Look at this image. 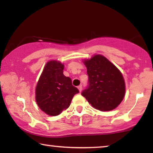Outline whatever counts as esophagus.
<instances>
[{"mask_svg":"<svg viewBox=\"0 0 153 153\" xmlns=\"http://www.w3.org/2000/svg\"><path fill=\"white\" fill-rule=\"evenodd\" d=\"M77 88H78V90H79V92H81V91H82V86H81V85H79V86H77Z\"/></svg>","mask_w":153,"mask_h":153,"instance_id":"1","label":"esophagus"}]
</instances>
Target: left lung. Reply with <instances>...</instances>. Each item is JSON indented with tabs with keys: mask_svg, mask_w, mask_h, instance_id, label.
I'll list each match as a JSON object with an SVG mask.
<instances>
[{
	"mask_svg": "<svg viewBox=\"0 0 153 153\" xmlns=\"http://www.w3.org/2000/svg\"><path fill=\"white\" fill-rule=\"evenodd\" d=\"M88 76V86L82 95L96 109L108 111L122 101L126 86L121 71L101 55L84 61Z\"/></svg>",
	"mask_w": 153,
	"mask_h": 153,
	"instance_id": "1",
	"label": "left lung"
}]
</instances>
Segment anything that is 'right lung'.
<instances>
[{"mask_svg":"<svg viewBox=\"0 0 153 153\" xmlns=\"http://www.w3.org/2000/svg\"><path fill=\"white\" fill-rule=\"evenodd\" d=\"M64 65L58 61L46 64L36 88V100L46 114L56 116L66 110L74 96L79 93L70 77L63 75Z\"/></svg>","mask_w":153,"mask_h":153,"instance_id":"obj_1","label":"right lung"}]
</instances>
